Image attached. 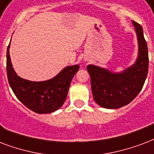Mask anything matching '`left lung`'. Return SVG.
I'll return each instance as SVG.
<instances>
[{
	"label": "left lung",
	"mask_w": 154,
	"mask_h": 154,
	"mask_svg": "<svg viewBox=\"0 0 154 154\" xmlns=\"http://www.w3.org/2000/svg\"><path fill=\"white\" fill-rule=\"evenodd\" d=\"M138 41V57L134 64L121 72L93 64L87 66L91 81L93 97L98 105L107 109H116L128 105L134 99L145 84L149 70L147 43L142 26L132 21Z\"/></svg>",
	"instance_id": "left-lung-1"
}]
</instances>
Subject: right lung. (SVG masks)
<instances>
[{"label": "right lung", "instance_id": "obj_1", "mask_svg": "<svg viewBox=\"0 0 154 154\" xmlns=\"http://www.w3.org/2000/svg\"><path fill=\"white\" fill-rule=\"evenodd\" d=\"M7 48L6 70L9 84L21 103L38 114L51 113L60 108L66 99L72 77L79 70L75 64L62 69L56 77L44 82H30L17 76L12 66Z\"/></svg>", "mask_w": 154, "mask_h": 154}]
</instances>
